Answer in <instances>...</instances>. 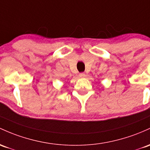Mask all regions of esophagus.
Masks as SVG:
<instances>
[{
  "mask_svg": "<svg viewBox=\"0 0 150 150\" xmlns=\"http://www.w3.org/2000/svg\"><path fill=\"white\" fill-rule=\"evenodd\" d=\"M79 76H80V78H84V77L85 76V74L84 73V72H81V73L79 74Z\"/></svg>",
  "mask_w": 150,
  "mask_h": 150,
  "instance_id": "obj_1",
  "label": "esophagus"
}]
</instances>
